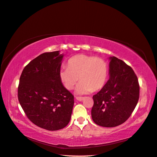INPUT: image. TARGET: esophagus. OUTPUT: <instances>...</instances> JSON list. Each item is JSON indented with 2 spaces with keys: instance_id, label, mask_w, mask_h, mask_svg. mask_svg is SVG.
Returning a JSON list of instances; mask_svg holds the SVG:
<instances>
[{
  "instance_id": "obj_1",
  "label": "esophagus",
  "mask_w": 157,
  "mask_h": 157,
  "mask_svg": "<svg viewBox=\"0 0 157 157\" xmlns=\"http://www.w3.org/2000/svg\"><path fill=\"white\" fill-rule=\"evenodd\" d=\"M76 99H77V100L79 101H82L84 100V98L83 97H76Z\"/></svg>"
}]
</instances>
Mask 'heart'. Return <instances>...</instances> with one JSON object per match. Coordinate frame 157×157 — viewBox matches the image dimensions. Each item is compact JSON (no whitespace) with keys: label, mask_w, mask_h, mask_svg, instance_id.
I'll use <instances>...</instances> for the list:
<instances>
[{"label":"heart","mask_w":157,"mask_h":157,"mask_svg":"<svg viewBox=\"0 0 157 157\" xmlns=\"http://www.w3.org/2000/svg\"><path fill=\"white\" fill-rule=\"evenodd\" d=\"M108 65L100 58L85 54H78L71 58L67 67L59 70V77L66 89L72 90L79 79L75 92L86 94L101 89L107 82Z\"/></svg>","instance_id":"1"}]
</instances>
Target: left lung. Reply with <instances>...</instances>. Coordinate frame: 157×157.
<instances>
[{"mask_svg":"<svg viewBox=\"0 0 157 157\" xmlns=\"http://www.w3.org/2000/svg\"><path fill=\"white\" fill-rule=\"evenodd\" d=\"M109 79L93 96V121L103 127L124 123L132 113L140 97V86L134 71L121 59L109 57Z\"/></svg>","mask_w":157,"mask_h":157,"instance_id":"1","label":"left lung"}]
</instances>
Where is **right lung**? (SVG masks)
Here are the masks:
<instances>
[{
  "mask_svg": "<svg viewBox=\"0 0 157 157\" xmlns=\"http://www.w3.org/2000/svg\"><path fill=\"white\" fill-rule=\"evenodd\" d=\"M46 52L23 69L17 90L18 100L28 118L47 130L65 128L70 121L74 96L59 77L64 55Z\"/></svg>",
  "mask_w": 157,
  "mask_h": 157,
  "instance_id": "1",
  "label": "right lung"
}]
</instances>
